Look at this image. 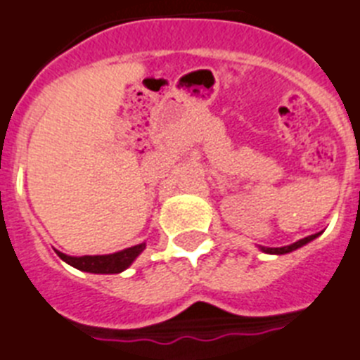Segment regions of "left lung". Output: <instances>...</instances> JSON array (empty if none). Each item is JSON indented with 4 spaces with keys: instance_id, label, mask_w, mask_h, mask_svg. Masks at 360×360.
I'll return each mask as SVG.
<instances>
[{
    "instance_id": "8db88e82",
    "label": "left lung",
    "mask_w": 360,
    "mask_h": 360,
    "mask_svg": "<svg viewBox=\"0 0 360 360\" xmlns=\"http://www.w3.org/2000/svg\"><path fill=\"white\" fill-rule=\"evenodd\" d=\"M322 232H316V234H311V236L307 238H302V240L295 241V243H291V245H285V247H264V245H258V249L262 250V252H265V255H288V252H292V250L300 249V247L307 245L309 241H313L315 238H319Z\"/></svg>"
}]
</instances>
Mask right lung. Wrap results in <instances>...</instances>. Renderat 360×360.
I'll return each mask as SVG.
<instances>
[{"mask_svg":"<svg viewBox=\"0 0 360 360\" xmlns=\"http://www.w3.org/2000/svg\"><path fill=\"white\" fill-rule=\"evenodd\" d=\"M146 249V243H139V245L128 247L113 255H96V256H69L56 250V255L69 264L71 267L84 271V273H95V274H117L122 273L129 265L134 264L137 256Z\"/></svg>","mask_w":360,"mask_h":360,"instance_id":"obj_1","label":"right lung"}]
</instances>
